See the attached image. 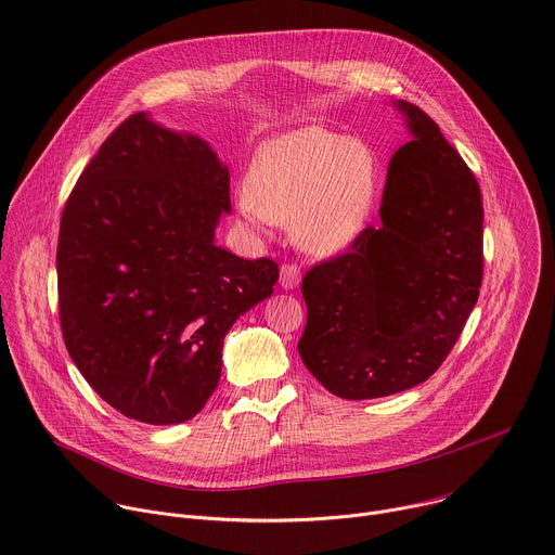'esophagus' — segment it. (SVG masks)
Masks as SVG:
<instances>
[{"label":"esophagus","instance_id":"1","mask_svg":"<svg viewBox=\"0 0 555 555\" xmlns=\"http://www.w3.org/2000/svg\"><path fill=\"white\" fill-rule=\"evenodd\" d=\"M300 283V268L296 263H285L281 268V287L294 289Z\"/></svg>","mask_w":555,"mask_h":555}]
</instances>
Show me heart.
I'll return each instance as SVG.
<instances>
[{"instance_id": "heart-1", "label": "heart", "mask_w": 555, "mask_h": 555, "mask_svg": "<svg viewBox=\"0 0 555 555\" xmlns=\"http://www.w3.org/2000/svg\"><path fill=\"white\" fill-rule=\"evenodd\" d=\"M375 184V153L364 140L307 125L259 149L236 204L253 228L292 223L305 250L336 255L364 230Z\"/></svg>"}]
</instances>
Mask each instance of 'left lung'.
I'll return each instance as SVG.
<instances>
[{
  "instance_id": "8db88e82",
  "label": "left lung",
  "mask_w": 555,
  "mask_h": 555,
  "mask_svg": "<svg viewBox=\"0 0 555 555\" xmlns=\"http://www.w3.org/2000/svg\"><path fill=\"white\" fill-rule=\"evenodd\" d=\"M411 140L395 151L379 228L302 279L298 353L330 392L373 400L426 382L459 340L483 281L477 178L417 105L395 103Z\"/></svg>"
}]
</instances>
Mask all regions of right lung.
<instances>
[{"label": "right lung", "mask_w": 555, "mask_h": 555, "mask_svg": "<svg viewBox=\"0 0 555 555\" xmlns=\"http://www.w3.org/2000/svg\"><path fill=\"white\" fill-rule=\"evenodd\" d=\"M230 176L210 144L138 112L101 144L59 230V319L101 398L153 426L195 417L221 375L223 338L272 296L279 266L215 244Z\"/></svg>", "instance_id": "obj_1"}]
</instances>
